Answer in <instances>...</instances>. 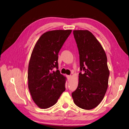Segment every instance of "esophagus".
I'll list each match as a JSON object with an SVG mask.
<instances>
[{"instance_id":"1","label":"esophagus","mask_w":129,"mask_h":129,"mask_svg":"<svg viewBox=\"0 0 129 129\" xmlns=\"http://www.w3.org/2000/svg\"><path fill=\"white\" fill-rule=\"evenodd\" d=\"M71 76H68V81H70V79H71Z\"/></svg>"}]
</instances>
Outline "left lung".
<instances>
[{"label": "left lung", "mask_w": 129, "mask_h": 129, "mask_svg": "<svg viewBox=\"0 0 129 129\" xmlns=\"http://www.w3.org/2000/svg\"><path fill=\"white\" fill-rule=\"evenodd\" d=\"M79 53V83L72 93L74 103L80 108L90 110L102 101L108 86L109 71L102 45L87 30H73Z\"/></svg>", "instance_id": "1"}]
</instances>
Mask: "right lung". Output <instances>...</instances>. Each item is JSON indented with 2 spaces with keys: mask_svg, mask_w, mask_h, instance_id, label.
Listing matches in <instances>:
<instances>
[{
  "mask_svg": "<svg viewBox=\"0 0 129 129\" xmlns=\"http://www.w3.org/2000/svg\"><path fill=\"white\" fill-rule=\"evenodd\" d=\"M71 30L49 31L41 35L33 49L28 70V88L41 109L57 103L65 90L66 78L58 69V53ZM54 68L56 71H53Z\"/></svg>",
  "mask_w": 129,
  "mask_h": 129,
  "instance_id": "obj_1",
  "label": "right lung"
}]
</instances>
